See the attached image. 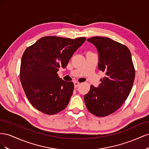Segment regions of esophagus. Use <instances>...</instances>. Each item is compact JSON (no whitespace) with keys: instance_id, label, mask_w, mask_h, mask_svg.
I'll return each mask as SVG.
<instances>
[{"instance_id":"1","label":"esophagus","mask_w":149,"mask_h":149,"mask_svg":"<svg viewBox=\"0 0 149 149\" xmlns=\"http://www.w3.org/2000/svg\"><path fill=\"white\" fill-rule=\"evenodd\" d=\"M79 84H80V83H79V82H77V81L74 82V87H75V88L79 86Z\"/></svg>"}]
</instances>
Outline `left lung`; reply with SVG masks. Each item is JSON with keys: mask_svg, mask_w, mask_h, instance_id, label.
I'll list each match as a JSON object with an SVG mask.
<instances>
[{"mask_svg": "<svg viewBox=\"0 0 149 149\" xmlns=\"http://www.w3.org/2000/svg\"><path fill=\"white\" fill-rule=\"evenodd\" d=\"M87 41L97 48L98 68L106 76L98 88L91 86L84 102L91 114L104 117L118 110L131 91L135 79L131 53L125 45L107 37H94Z\"/></svg>", "mask_w": 149, "mask_h": 149, "instance_id": "8db88e82", "label": "left lung"}]
</instances>
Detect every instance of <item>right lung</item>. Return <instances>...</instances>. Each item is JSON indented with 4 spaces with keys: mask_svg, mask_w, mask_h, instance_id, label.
I'll return each mask as SVG.
<instances>
[{
    "mask_svg": "<svg viewBox=\"0 0 149 149\" xmlns=\"http://www.w3.org/2000/svg\"><path fill=\"white\" fill-rule=\"evenodd\" d=\"M86 38L48 36L26 48L22 57L20 79L29 101L35 109L52 115L63 110L73 94L74 84L60 78L59 68L67 66Z\"/></svg>",
    "mask_w": 149,
    "mask_h": 149,
    "instance_id": "add662e5",
    "label": "right lung"
}]
</instances>
